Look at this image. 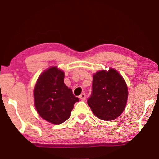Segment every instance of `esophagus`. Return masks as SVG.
<instances>
[{
    "label": "esophagus",
    "instance_id": "34e87169",
    "mask_svg": "<svg viewBox=\"0 0 159 159\" xmlns=\"http://www.w3.org/2000/svg\"><path fill=\"white\" fill-rule=\"evenodd\" d=\"M79 98H80V99H81V100L84 101L85 99V98H86L85 94V93H82L81 95H80L79 96Z\"/></svg>",
    "mask_w": 159,
    "mask_h": 159
}]
</instances>
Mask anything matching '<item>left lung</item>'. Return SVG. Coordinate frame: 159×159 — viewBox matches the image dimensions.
<instances>
[{
	"instance_id": "left-lung-1",
	"label": "left lung",
	"mask_w": 159,
	"mask_h": 159,
	"mask_svg": "<svg viewBox=\"0 0 159 159\" xmlns=\"http://www.w3.org/2000/svg\"><path fill=\"white\" fill-rule=\"evenodd\" d=\"M128 96L125 80L114 69L93 75L92 93L88 104L97 117L113 120L124 111Z\"/></svg>"
}]
</instances>
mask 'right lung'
I'll return each mask as SVG.
<instances>
[{
	"label": "right lung",
	"mask_w": 159,
	"mask_h": 159,
	"mask_svg": "<svg viewBox=\"0 0 159 159\" xmlns=\"http://www.w3.org/2000/svg\"><path fill=\"white\" fill-rule=\"evenodd\" d=\"M64 73L52 66L40 75L35 85L34 104L44 120L60 124L68 119L74 104L79 99L64 83Z\"/></svg>",
	"instance_id": "add662e5"
}]
</instances>
